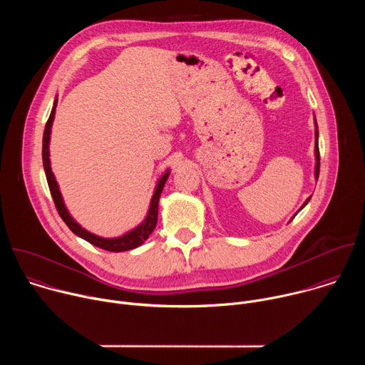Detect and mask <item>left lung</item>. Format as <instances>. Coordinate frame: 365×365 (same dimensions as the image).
<instances>
[{
  "label": "left lung",
  "mask_w": 365,
  "mask_h": 365,
  "mask_svg": "<svg viewBox=\"0 0 365 365\" xmlns=\"http://www.w3.org/2000/svg\"><path fill=\"white\" fill-rule=\"evenodd\" d=\"M314 121H315V173H314V175H315V179L318 180V178H319V165H321V163H319V160H321V159H319V144H318L319 130H318L317 118H314ZM309 200H310V196L303 202V205L300 206V210H303V207L307 205V202H309ZM300 210H299V211H300ZM299 211H297V212H299ZM297 212H296V214H297ZM296 214H294V215H296ZM294 215H293V218H294Z\"/></svg>",
  "instance_id": "left-lung-1"
}]
</instances>
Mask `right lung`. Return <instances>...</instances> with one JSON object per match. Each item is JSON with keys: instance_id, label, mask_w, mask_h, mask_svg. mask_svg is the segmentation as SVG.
Masks as SVG:
<instances>
[{"instance_id": "1", "label": "right lung", "mask_w": 365, "mask_h": 365, "mask_svg": "<svg viewBox=\"0 0 365 365\" xmlns=\"http://www.w3.org/2000/svg\"><path fill=\"white\" fill-rule=\"evenodd\" d=\"M56 107H58V96L53 101V108H51L50 117L47 120L44 133H43V168H44V173H46V179H47V185L51 193V197L55 200V205L58 207V212L61 215V218L65 221V224L69 227V230L78 235L79 238L88 241L89 244L102 248V250H107V251H113V252H121V251H130L134 250L137 247H140L141 244H144V241L150 237V234L153 232V230L155 228V224H158V211H159V199L163 190V186L166 183V180L169 179L170 175V169H168L155 183L153 196L150 199V206H148V211L144 217V220L134 227L133 230L124 232L123 235L118 237H99L85 228H82V225L79 222L75 221V218L69 214L68 207L65 205L63 196L61 193V187L59 183L56 182L55 173L51 172V166H50V150H48V144H50V134H51V125H53L55 121V114H56Z\"/></svg>"}]
</instances>
